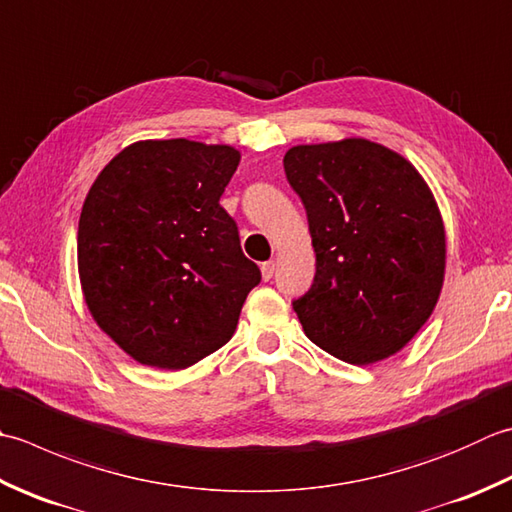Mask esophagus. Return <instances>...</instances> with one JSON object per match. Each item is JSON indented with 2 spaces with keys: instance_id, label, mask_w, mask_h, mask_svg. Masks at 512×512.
<instances>
[{
  "instance_id": "esophagus-1",
  "label": "esophagus",
  "mask_w": 512,
  "mask_h": 512,
  "mask_svg": "<svg viewBox=\"0 0 512 512\" xmlns=\"http://www.w3.org/2000/svg\"><path fill=\"white\" fill-rule=\"evenodd\" d=\"M273 275H275V262H264V264H262V277H264V282H268V279H273Z\"/></svg>"
}]
</instances>
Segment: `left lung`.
Returning a JSON list of instances; mask_svg holds the SVG:
<instances>
[{"label":"left lung","instance_id":"8db88e82","mask_svg":"<svg viewBox=\"0 0 512 512\" xmlns=\"http://www.w3.org/2000/svg\"><path fill=\"white\" fill-rule=\"evenodd\" d=\"M284 170L315 250L313 286L293 302L304 333L355 366L395 355L444 286V222L424 177L362 137L293 146Z\"/></svg>","mask_w":512,"mask_h":512}]
</instances>
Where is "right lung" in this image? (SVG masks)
<instances>
[{
    "label": "right lung",
    "instance_id": "add662e5",
    "mask_svg": "<svg viewBox=\"0 0 512 512\" xmlns=\"http://www.w3.org/2000/svg\"><path fill=\"white\" fill-rule=\"evenodd\" d=\"M239 150L190 139L126 146L90 186L77 268L97 326L135 362L182 370L233 337L262 273L219 206Z\"/></svg>",
    "mask_w": 512,
    "mask_h": 512
}]
</instances>
